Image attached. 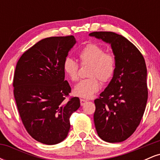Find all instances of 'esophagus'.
<instances>
[{
  "mask_svg": "<svg viewBox=\"0 0 160 160\" xmlns=\"http://www.w3.org/2000/svg\"><path fill=\"white\" fill-rule=\"evenodd\" d=\"M86 102V100H85V99H80V104H81L82 106L84 105Z\"/></svg>",
  "mask_w": 160,
  "mask_h": 160,
  "instance_id": "34e87169",
  "label": "esophagus"
}]
</instances>
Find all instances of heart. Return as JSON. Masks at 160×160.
I'll return each mask as SVG.
<instances>
[{
	"label": "heart",
	"mask_w": 160,
	"mask_h": 160,
	"mask_svg": "<svg viewBox=\"0 0 160 160\" xmlns=\"http://www.w3.org/2000/svg\"><path fill=\"white\" fill-rule=\"evenodd\" d=\"M81 66L89 65L87 76L89 78L82 80L75 86V95L84 98L93 96L100 89V82L105 83L112 78L115 72L116 56L112 52H104L103 47L98 43H89L78 54ZM64 71L72 81L79 78V65L71 58H66L64 62Z\"/></svg>",
	"instance_id": "b5f03b06"
}]
</instances>
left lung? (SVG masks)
<instances>
[{
  "instance_id": "obj_1",
  "label": "left lung",
  "mask_w": 160,
  "mask_h": 160,
  "mask_svg": "<svg viewBox=\"0 0 160 160\" xmlns=\"http://www.w3.org/2000/svg\"><path fill=\"white\" fill-rule=\"evenodd\" d=\"M89 35L110 43L116 56L111 81L94 101V122L98 136L117 143L129 138L144 115L148 97L147 67L140 51L126 38L111 32Z\"/></svg>"
}]
</instances>
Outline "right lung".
<instances>
[{
	"label": "right lung",
	"mask_w": 160,
	"mask_h": 160,
	"mask_svg": "<svg viewBox=\"0 0 160 160\" xmlns=\"http://www.w3.org/2000/svg\"><path fill=\"white\" fill-rule=\"evenodd\" d=\"M76 43L74 37H51L40 40L22 55L13 77V94L28 133L42 144L52 145L67 137L70 117L80 99L69 96L64 62Z\"/></svg>",
	"instance_id": "right-lung-1"
}]
</instances>
